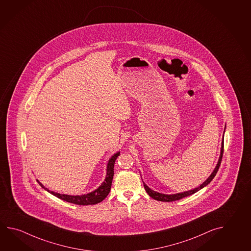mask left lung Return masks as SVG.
<instances>
[{
    "mask_svg": "<svg viewBox=\"0 0 251 251\" xmlns=\"http://www.w3.org/2000/svg\"><path fill=\"white\" fill-rule=\"evenodd\" d=\"M223 153H224V138H223V141H222L220 156H219L218 162H217V164H216L215 169L213 171V173L210 174L209 177H208L207 179H205V181H204L202 184L199 186V187H197V188H195V189H190V190L184 191V192H180V193L168 195L163 194V193H159V192L154 191L153 189H150L149 186H147V184H146L145 182H143L144 188L146 189L147 193H148V194H149L152 199L155 200H158V201H163V202H172V201H175V200H180V199H183V198H185V197H188L189 195L194 194V193L198 192V191L200 190V189L205 188V186H207V185L209 184L210 182L212 181V179L215 178V176L216 175V173L218 172V169H219V167H220L221 162H222V158H223Z\"/></svg>",
    "mask_w": 251,
    "mask_h": 251,
    "instance_id": "left-lung-1",
    "label": "left lung"
}]
</instances>
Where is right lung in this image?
I'll return each instance as SVG.
<instances>
[{
  "instance_id": "add662e5",
  "label": "right lung",
  "mask_w": 251,
  "mask_h": 251,
  "mask_svg": "<svg viewBox=\"0 0 251 251\" xmlns=\"http://www.w3.org/2000/svg\"><path fill=\"white\" fill-rule=\"evenodd\" d=\"M120 155V152L114 153L112 155V157L109 159L107 163V167H106V176L105 179L102 181V184L98 187V189H95L92 192H89L87 194L84 195H76V196H72V195L60 194L54 191H51L46 188L41 182L37 179V182L41 186L42 188L46 189V191H48L51 195L55 196L60 200H64L69 203L72 204H76V205H96L100 202H102L104 200L107 195L109 194L110 190H111V186H112V181L113 178V168H114V163L115 160L117 159L118 156Z\"/></svg>"
}]
</instances>
